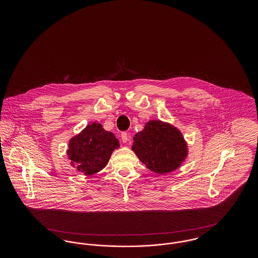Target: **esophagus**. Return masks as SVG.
Returning a JSON list of instances; mask_svg holds the SVG:
<instances>
[{
    "label": "esophagus",
    "mask_w": 258,
    "mask_h": 258,
    "mask_svg": "<svg viewBox=\"0 0 258 258\" xmlns=\"http://www.w3.org/2000/svg\"><path fill=\"white\" fill-rule=\"evenodd\" d=\"M121 137H122V140H123V143H126V142L130 140V135H127L126 133H122Z\"/></svg>",
    "instance_id": "obj_1"
}]
</instances>
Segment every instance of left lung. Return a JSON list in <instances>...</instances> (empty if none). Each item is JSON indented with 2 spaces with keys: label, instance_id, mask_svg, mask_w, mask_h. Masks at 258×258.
I'll return each mask as SVG.
<instances>
[{
  "label": "left lung",
  "instance_id": "1",
  "mask_svg": "<svg viewBox=\"0 0 258 258\" xmlns=\"http://www.w3.org/2000/svg\"><path fill=\"white\" fill-rule=\"evenodd\" d=\"M133 151L151 171L166 174L181 166L187 145L175 126L158 120L149 121L134 137Z\"/></svg>",
  "mask_w": 258,
  "mask_h": 258
}]
</instances>
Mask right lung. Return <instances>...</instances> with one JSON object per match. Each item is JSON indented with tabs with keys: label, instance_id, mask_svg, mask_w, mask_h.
I'll return each mask as SVG.
<instances>
[{
	"label": "right lung",
	"instance_id": "1",
	"mask_svg": "<svg viewBox=\"0 0 258 258\" xmlns=\"http://www.w3.org/2000/svg\"><path fill=\"white\" fill-rule=\"evenodd\" d=\"M119 147V140L115 135L95 122L70 140L67 154L74 167L91 176L105 167L113 151Z\"/></svg>",
	"mask_w": 258,
	"mask_h": 258
}]
</instances>
